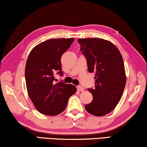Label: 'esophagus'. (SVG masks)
Instances as JSON below:
<instances>
[{
	"label": "esophagus",
	"mask_w": 147,
	"mask_h": 147,
	"mask_svg": "<svg viewBox=\"0 0 147 147\" xmlns=\"http://www.w3.org/2000/svg\"><path fill=\"white\" fill-rule=\"evenodd\" d=\"M77 89H78V90L80 91H84V88H83V87H82V86H78Z\"/></svg>",
	"instance_id": "34e87169"
}]
</instances>
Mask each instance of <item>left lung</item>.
I'll return each mask as SVG.
<instances>
[{
    "label": "left lung",
    "instance_id": "8db88e82",
    "mask_svg": "<svg viewBox=\"0 0 147 147\" xmlns=\"http://www.w3.org/2000/svg\"><path fill=\"white\" fill-rule=\"evenodd\" d=\"M81 51L87 59L88 71L95 74V88L88 91L93 95L87 111L103 116L115 109L122 97L126 84L123 57L112 42L101 38H80Z\"/></svg>",
    "mask_w": 147,
    "mask_h": 147
}]
</instances>
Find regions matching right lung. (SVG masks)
<instances>
[{
    "label": "right lung",
    "mask_w": 147,
    "mask_h": 147,
    "mask_svg": "<svg viewBox=\"0 0 147 147\" xmlns=\"http://www.w3.org/2000/svg\"><path fill=\"white\" fill-rule=\"evenodd\" d=\"M74 38L50 39L36 46L28 57L25 79L28 94L38 111L55 116L63 112L77 89L72 84L54 83L56 71L62 75L61 58Z\"/></svg>",
    "instance_id": "obj_1"
}]
</instances>
